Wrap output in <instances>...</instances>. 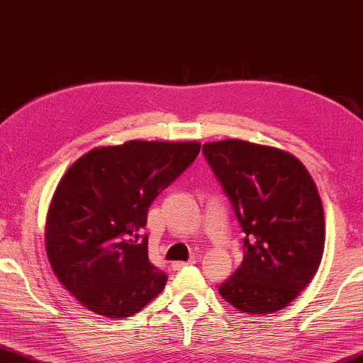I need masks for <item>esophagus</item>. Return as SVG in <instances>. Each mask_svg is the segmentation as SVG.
<instances>
[{
  "instance_id": "1",
  "label": "esophagus",
  "mask_w": 363,
  "mask_h": 363,
  "mask_svg": "<svg viewBox=\"0 0 363 363\" xmlns=\"http://www.w3.org/2000/svg\"><path fill=\"white\" fill-rule=\"evenodd\" d=\"M189 264H196V259H191V261H176L171 264V267H172V270H181L182 267L189 266Z\"/></svg>"
}]
</instances>
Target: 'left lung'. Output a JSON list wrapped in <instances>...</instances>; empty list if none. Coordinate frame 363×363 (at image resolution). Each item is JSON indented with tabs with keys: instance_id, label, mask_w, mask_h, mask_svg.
Listing matches in <instances>:
<instances>
[{
	"instance_id": "obj_1",
	"label": "left lung",
	"mask_w": 363,
	"mask_h": 363,
	"mask_svg": "<svg viewBox=\"0 0 363 363\" xmlns=\"http://www.w3.org/2000/svg\"><path fill=\"white\" fill-rule=\"evenodd\" d=\"M242 231L241 266L218 286L241 313L270 315L311 282L324 251V212L316 184L298 158L245 140L202 147Z\"/></svg>"
}]
</instances>
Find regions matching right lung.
Instances as JSON below:
<instances>
[{
    "label": "right lung",
    "mask_w": 363,
    "mask_h": 363,
    "mask_svg": "<svg viewBox=\"0 0 363 363\" xmlns=\"http://www.w3.org/2000/svg\"><path fill=\"white\" fill-rule=\"evenodd\" d=\"M197 142L130 140L88 151L53 194L45 250L53 274L89 311L128 318L163 291L167 275L148 259L153 200L194 163Z\"/></svg>",
    "instance_id": "add662e5"
}]
</instances>
